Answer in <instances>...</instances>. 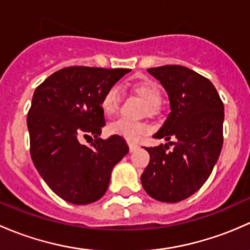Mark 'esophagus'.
<instances>
[{
  "label": "esophagus",
  "instance_id": "1",
  "mask_svg": "<svg viewBox=\"0 0 250 250\" xmlns=\"http://www.w3.org/2000/svg\"><path fill=\"white\" fill-rule=\"evenodd\" d=\"M128 146H129V151H130V152H134V151L137 150L138 147H139V146H138L137 144H134V143H128Z\"/></svg>",
  "mask_w": 250,
  "mask_h": 250
}]
</instances>
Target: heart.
<instances>
[{
	"label": "heart",
	"instance_id": "obj_1",
	"mask_svg": "<svg viewBox=\"0 0 250 250\" xmlns=\"http://www.w3.org/2000/svg\"><path fill=\"white\" fill-rule=\"evenodd\" d=\"M130 90L137 94L144 102L143 112L147 116H157L161 112V99L162 93L160 87L150 80L134 81L129 85ZM121 94L117 87H111L104 93L102 98V109L105 115H112L118 110ZM146 123L140 121H130L127 118H118L109 125L111 134L120 135L128 141H138L147 133Z\"/></svg>",
	"mask_w": 250,
	"mask_h": 250
}]
</instances>
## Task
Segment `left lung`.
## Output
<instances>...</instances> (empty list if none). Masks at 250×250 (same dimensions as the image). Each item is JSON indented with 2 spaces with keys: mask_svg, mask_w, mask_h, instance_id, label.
<instances>
[{
  "mask_svg": "<svg viewBox=\"0 0 250 250\" xmlns=\"http://www.w3.org/2000/svg\"><path fill=\"white\" fill-rule=\"evenodd\" d=\"M162 83L170 113L153 135L173 145L146 147L150 163L141 175L146 192L161 202L175 203L200 190L223 147L224 104L207 77L181 65L147 69Z\"/></svg>",
  "mask_w": 250,
  "mask_h": 250,
  "instance_id": "1",
  "label": "left lung"
}]
</instances>
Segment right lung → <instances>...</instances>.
I'll return each mask as SVG.
<instances>
[{
    "mask_svg": "<svg viewBox=\"0 0 250 250\" xmlns=\"http://www.w3.org/2000/svg\"><path fill=\"white\" fill-rule=\"evenodd\" d=\"M129 69L69 66L36 88L27 112L30 155L46 184L74 204L93 203L107 190L112 168L128 153L120 135L103 140L102 98ZM93 136L87 146L82 137Z\"/></svg>",
    "mask_w": 250,
    "mask_h": 250,
    "instance_id": "obj_1",
    "label": "right lung"
}]
</instances>
